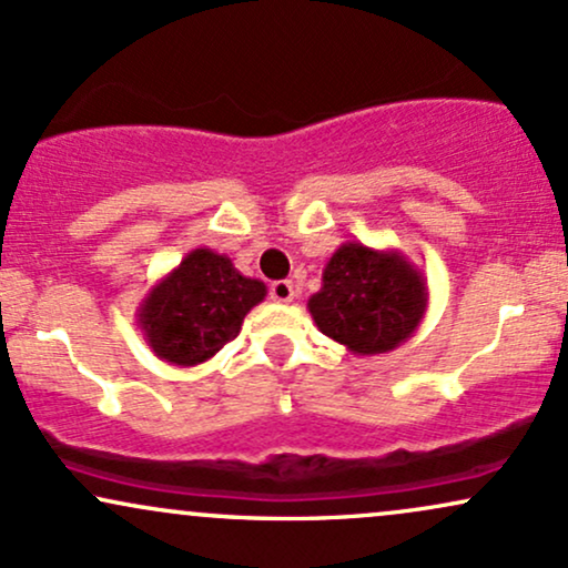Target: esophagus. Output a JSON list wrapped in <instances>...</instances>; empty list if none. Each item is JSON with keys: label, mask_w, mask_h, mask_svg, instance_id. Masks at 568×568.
I'll return each mask as SVG.
<instances>
[{"label": "esophagus", "mask_w": 568, "mask_h": 568, "mask_svg": "<svg viewBox=\"0 0 568 568\" xmlns=\"http://www.w3.org/2000/svg\"><path fill=\"white\" fill-rule=\"evenodd\" d=\"M270 296H272V302L288 304V302H293V296H296V291H293L291 280H277V283L270 285Z\"/></svg>", "instance_id": "34e87169"}]
</instances>
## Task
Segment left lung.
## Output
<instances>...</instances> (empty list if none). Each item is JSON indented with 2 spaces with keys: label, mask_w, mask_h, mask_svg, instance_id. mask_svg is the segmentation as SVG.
I'll return each instance as SVG.
<instances>
[{
  "label": "left lung",
  "mask_w": 568,
  "mask_h": 568,
  "mask_svg": "<svg viewBox=\"0 0 568 568\" xmlns=\"http://www.w3.org/2000/svg\"><path fill=\"white\" fill-rule=\"evenodd\" d=\"M427 298L425 275L400 251L344 243L325 264L323 288L310 296L306 310L321 334L368 357L414 336Z\"/></svg>",
  "instance_id": "obj_1"
}]
</instances>
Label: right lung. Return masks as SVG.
<instances>
[{
  "mask_svg": "<svg viewBox=\"0 0 568 568\" xmlns=\"http://www.w3.org/2000/svg\"><path fill=\"white\" fill-rule=\"evenodd\" d=\"M266 296L262 280L240 275L230 256L194 247L143 296L135 321L160 361L200 366L240 334Z\"/></svg>",
  "mask_w": 568,
  "mask_h": 568,
  "instance_id": "1",
  "label": "right lung"
}]
</instances>
